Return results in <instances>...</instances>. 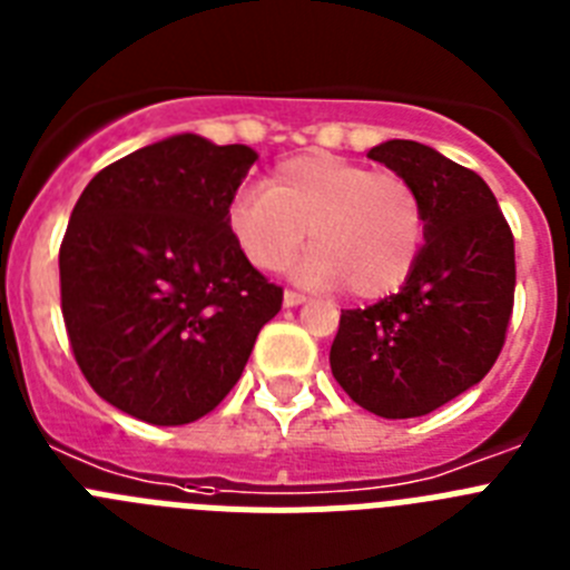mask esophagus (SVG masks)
<instances>
[{
	"instance_id": "34e87169",
	"label": "esophagus",
	"mask_w": 570,
	"mask_h": 570,
	"mask_svg": "<svg viewBox=\"0 0 570 570\" xmlns=\"http://www.w3.org/2000/svg\"><path fill=\"white\" fill-rule=\"evenodd\" d=\"M282 302H285V308H296V305H302V302H305V296L296 294V291H285Z\"/></svg>"
}]
</instances>
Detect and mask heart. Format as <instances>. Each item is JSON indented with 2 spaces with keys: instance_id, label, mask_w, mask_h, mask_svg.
Here are the masks:
<instances>
[{
  "instance_id": "1",
  "label": "heart",
  "mask_w": 570,
  "mask_h": 570,
  "mask_svg": "<svg viewBox=\"0 0 570 570\" xmlns=\"http://www.w3.org/2000/svg\"><path fill=\"white\" fill-rule=\"evenodd\" d=\"M228 228L259 271H279L299 250L302 279L342 282L351 296L374 299L400 288L425 242V205L411 179L371 170L334 154L294 156L268 188H242L228 205Z\"/></svg>"
}]
</instances>
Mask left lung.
<instances>
[{"mask_svg": "<svg viewBox=\"0 0 570 570\" xmlns=\"http://www.w3.org/2000/svg\"><path fill=\"white\" fill-rule=\"evenodd\" d=\"M416 185L425 245L396 294L342 311L331 371L356 405L385 420L425 416L465 394L505 345L513 234L480 174L411 139L367 150Z\"/></svg>", "mask_w": 570, "mask_h": 570, "instance_id": "obj_1", "label": "left lung"}]
</instances>
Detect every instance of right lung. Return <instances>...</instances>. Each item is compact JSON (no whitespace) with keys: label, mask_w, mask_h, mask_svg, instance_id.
<instances>
[{"label":"right lung","mask_w":570,"mask_h":570,"mask_svg":"<svg viewBox=\"0 0 570 570\" xmlns=\"http://www.w3.org/2000/svg\"><path fill=\"white\" fill-rule=\"evenodd\" d=\"M248 145L176 134L99 170L73 205L59 285L90 387L150 425L210 414L245 371L282 288L248 262L228 205Z\"/></svg>","instance_id":"obj_1"}]
</instances>
